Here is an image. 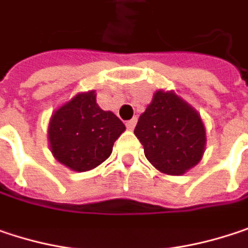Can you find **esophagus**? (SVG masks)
Instances as JSON below:
<instances>
[{
    "label": "esophagus",
    "mask_w": 248,
    "mask_h": 248,
    "mask_svg": "<svg viewBox=\"0 0 248 248\" xmlns=\"http://www.w3.org/2000/svg\"><path fill=\"white\" fill-rule=\"evenodd\" d=\"M135 124H137V118H133V120H128V121L125 123V127L131 131V130H134Z\"/></svg>",
    "instance_id": "esophagus-1"
}]
</instances>
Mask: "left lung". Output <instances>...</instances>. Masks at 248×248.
<instances>
[{"label":"left lung","mask_w":248,"mask_h":248,"mask_svg":"<svg viewBox=\"0 0 248 248\" xmlns=\"http://www.w3.org/2000/svg\"><path fill=\"white\" fill-rule=\"evenodd\" d=\"M135 137L151 165L161 173L179 176L203 158L206 128L201 114L173 90H156L140 115Z\"/></svg>","instance_id":"8db88e82"}]
</instances>
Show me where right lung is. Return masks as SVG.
Listing matches in <instances>:
<instances>
[{"label": "right lung", "mask_w": 248, "mask_h": 248, "mask_svg": "<svg viewBox=\"0 0 248 248\" xmlns=\"http://www.w3.org/2000/svg\"><path fill=\"white\" fill-rule=\"evenodd\" d=\"M125 131L123 121L100 108L96 92L78 93L50 115L47 141L53 158L66 168L86 172L103 164L115 140Z\"/></svg>", "instance_id": "add662e5"}]
</instances>
